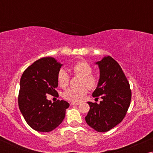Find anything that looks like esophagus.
<instances>
[{
	"label": "esophagus",
	"mask_w": 153,
	"mask_h": 153,
	"mask_svg": "<svg viewBox=\"0 0 153 153\" xmlns=\"http://www.w3.org/2000/svg\"><path fill=\"white\" fill-rule=\"evenodd\" d=\"M71 105H79L80 103L79 102H71Z\"/></svg>",
	"instance_id": "obj_1"
}]
</instances>
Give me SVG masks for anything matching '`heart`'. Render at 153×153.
<instances>
[{
    "label": "heart",
    "instance_id": "b5f03b06",
    "mask_svg": "<svg viewBox=\"0 0 153 153\" xmlns=\"http://www.w3.org/2000/svg\"><path fill=\"white\" fill-rule=\"evenodd\" d=\"M74 74L82 77L80 84H85L90 89L97 87L98 84V77L92 75V68L91 65L87 62L80 61L75 64L72 67ZM57 81L59 84L62 88L66 87L69 84V76L67 71L64 69H61L57 75ZM88 90L85 86L78 88H69L65 90L63 97L67 100L71 101H80L82 98L87 94Z\"/></svg>",
    "mask_w": 153,
    "mask_h": 153
}]
</instances>
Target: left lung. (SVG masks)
<instances>
[{"label": "left lung", "instance_id": "left-lung-1", "mask_svg": "<svg viewBox=\"0 0 153 153\" xmlns=\"http://www.w3.org/2000/svg\"><path fill=\"white\" fill-rule=\"evenodd\" d=\"M100 71L94 97L102 98L99 104L88 102L90 110L85 120L96 131L105 132L120 123L130 105L131 92L122 69L110 56L95 63Z\"/></svg>", "mask_w": 153, "mask_h": 153}]
</instances>
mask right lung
I'll return each instance as SVG.
<instances>
[{
	"mask_svg": "<svg viewBox=\"0 0 153 153\" xmlns=\"http://www.w3.org/2000/svg\"><path fill=\"white\" fill-rule=\"evenodd\" d=\"M63 64L53 57L40 59L25 69L20 79L19 110L31 128L49 132L60 125L69 104L65 100L52 102L46 94H57V75Z\"/></svg>",
	"mask_w": 153,
	"mask_h": 153,
	"instance_id": "obj_1",
	"label": "right lung"
}]
</instances>
